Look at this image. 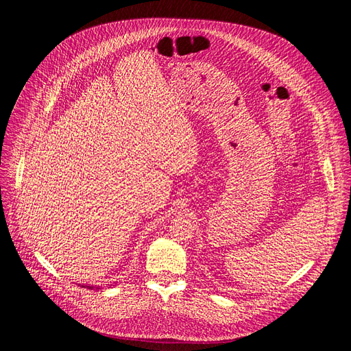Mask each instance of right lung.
I'll use <instances>...</instances> for the list:
<instances>
[{
	"label": "right lung",
	"mask_w": 351,
	"mask_h": 351,
	"mask_svg": "<svg viewBox=\"0 0 351 351\" xmlns=\"http://www.w3.org/2000/svg\"><path fill=\"white\" fill-rule=\"evenodd\" d=\"M82 287H85V286H82ZM88 289H98V287H94V286H86Z\"/></svg>",
	"instance_id": "1"
}]
</instances>
